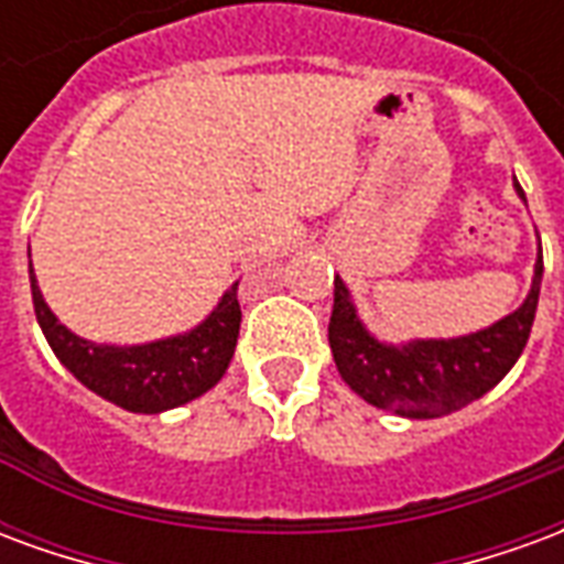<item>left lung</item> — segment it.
I'll return each mask as SVG.
<instances>
[{
	"label": "left lung",
	"instance_id": "obj_1",
	"mask_svg": "<svg viewBox=\"0 0 564 564\" xmlns=\"http://www.w3.org/2000/svg\"><path fill=\"white\" fill-rule=\"evenodd\" d=\"M517 196L525 202L520 184ZM544 257L538 250L532 290L513 314L486 329L459 338H414L387 344L366 329L356 314L350 290L335 278V305L329 319V347L344 383L380 411L408 420H435L453 414L496 387L520 359L532 332Z\"/></svg>",
	"mask_w": 564,
	"mask_h": 564
}]
</instances>
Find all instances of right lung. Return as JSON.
Wrapping results in <instances>:
<instances>
[{
  "mask_svg": "<svg viewBox=\"0 0 564 564\" xmlns=\"http://www.w3.org/2000/svg\"><path fill=\"white\" fill-rule=\"evenodd\" d=\"M30 283L35 317L56 359L75 378L132 414H162L205 395L232 362L241 305L238 283H232L217 307L196 329L148 344H93L63 326L44 302L30 259Z\"/></svg>",
  "mask_w": 564,
  "mask_h": 564,
  "instance_id": "1",
  "label": "right lung"
}]
</instances>
